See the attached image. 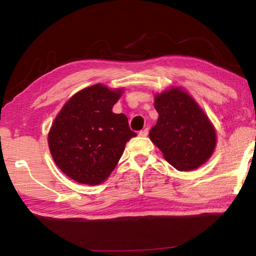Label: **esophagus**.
<instances>
[{
  "label": "esophagus",
  "instance_id": "1",
  "mask_svg": "<svg viewBox=\"0 0 256 256\" xmlns=\"http://www.w3.org/2000/svg\"><path fill=\"white\" fill-rule=\"evenodd\" d=\"M148 128H144V130H142V131H140V132H138V136H148Z\"/></svg>",
  "mask_w": 256,
  "mask_h": 256
}]
</instances>
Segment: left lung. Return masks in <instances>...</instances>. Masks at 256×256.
<instances>
[{
	"instance_id": "1",
	"label": "left lung",
	"mask_w": 256,
	"mask_h": 256,
	"mask_svg": "<svg viewBox=\"0 0 256 256\" xmlns=\"http://www.w3.org/2000/svg\"><path fill=\"white\" fill-rule=\"evenodd\" d=\"M159 118L150 140L177 170H193L211 157L216 148L214 125L190 94L172 88L154 97Z\"/></svg>"
}]
</instances>
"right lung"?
<instances>
[{"mask_svg": "<svg viewBox=\"0 0 256 256\" xmlns=\"http://www.w3.org/2000/svg\"><path fill=\"white\" fill-rule=\"evenodd\" d=\"M122 92L99 84L88 86L70 98L52 124V157L78 183H102L114 170L126 142L136 136L126 116L112 112Z\"/></svg>", "mask_w": 256, "mask_h": 256, "instance_id": "1", "label": "right lung"}]
</instances>
